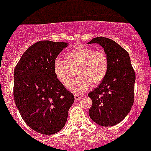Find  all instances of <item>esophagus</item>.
I'll return each instance as SVG.
<instances>
[{"label":"esophagus","mask_w":151,"mask_h":151,"mask_svg":"<svg viewBox=\"0 0 151 151\" xmlns=\"http://www.w3.org/2000/svg\"><path fill=\"white\" fill-rule=\"evenodd\" d=\"M74 97L76 101H78V100H80L81 98H82V95H79V94H75Z\"/></svg>","instance_id":"34e87169"}]
</instances>
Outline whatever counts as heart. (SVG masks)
Returning a JSON list of instances; mask_svg holds the SVG:
<instances>
[{
    "label": "heart",
    "instance_id": "obj_1",
    "mask_svg": "<svg viewBox=\"0 0 151 151\" xmlns=\"http://www.w3.org/2000/svg\"><path fill=\"white\" fill-rule=\"evenodd\" d=\"M109 67L107 55L104 51L88 47H76L65 55V61L54 62V73L64 85L69 83L77 70L78 77L68 85L73 93L82 94L91 85L97 86L103 82Z\"/></svg>",
    "mask_w": 151,
    "mask_h": 151
}]
</instances>
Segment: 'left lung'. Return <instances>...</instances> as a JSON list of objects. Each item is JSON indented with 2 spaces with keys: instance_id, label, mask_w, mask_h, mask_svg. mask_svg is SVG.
I'll return each instance as SVG.
<instances>
[{
  "instance_id": "1",
  "label": "left lung",
  "mask_w": 151,
  "mask_h": 151,
  "mask_svg": "<svg viewBox=\"0 0 151 151\" xmlns=\"http://www.w3.org/2000/svg\"><path fill=\"white\" fill-rule=\"evenodd\" d=\"M99 44L107 55L109 67L103 82L88 95L92 100L88 114L102 126L119 123L130 112L134 103L135 73L130 57L116 41L97 37L88 44Z\"/></svg>"
}]
</instances>
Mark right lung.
<instances>
[{
  "instance_id": "1",
  "label": "right lung",
  "mask_w": 151,
  "mask_h": 151,
  "mask_svg": "<svg viewBox=\"0 0 151 151\" xmlns=\"http://www.w3.org/2000/svg\"><path fill=\"white\" fill-rule=\"evenodd\" d=\"M67 46L60 41L36 42L24 52L14 69L17 109L28 126L41 134L60 132L74 103L73 94L60 82L54 68L58 54Z\"/></svg>"
}]
</instances>
